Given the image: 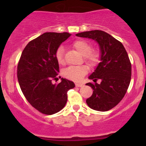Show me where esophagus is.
<instances>
[{
	"label": "esophagus",
	"mask_w": 146,
	"mask_h": 146,
	"mask_svg": "<svg viewBox=\"0 0 146 146\" xmlns=\"http://www.w3.org/2000/svg\"><path fill=\"white\" fill-rule=\"evenodd\" d=\"M76 87H79V88H80V87H82V85H83V84H82V83H76Z\"/></svg>",
	"instance_id": "1"
}]
</instances>
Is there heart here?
<instances>
[{
  "label": "heart",
  "instance_id": "obj_1",
  "mask_svg": "<svg viewBox=\"0 0 146 146\" xmlns=\"http://www.w3.org/2000/svg\"><path fill=\"white\" fill-rule=\"evenodd\" d=\"M72 46L78 53L84 56L85 61L90 64L91 66H95L99 60V54L97 51H90L91 44L88 42L82 39H78L75 41L72 44ZM64 48L60 46L56 52V59L59 64H64ZM88 72V67L87 66H70L65 69L64 75L66 78L74 81H80L82 78L87 74Z\"/></svg>",
  "mask_w": 146,
  "mask_h": 146
}]
</instances>
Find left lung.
Returning a JSON list of instances; mask_svg holds the SVG:
<instances>
[{"label": "left lung", "mask_w": 146, "mask_h": 146, "mask_svg": "<svg viewBox=\"0 0 146 146\" xmlns=\"http://www.w3.org/2000/svg\"><path fill=\"white\" fill-rule=\"evenodd\" d=\"M76 35L98 44L100 61L88 77L95 83H86L93 90L86 102L94 110L108 111L123 99L130 84L131 64L127 52L120 42L104 31H88ZM98 80H101L100 84L96 83Z\"/></svg>", "instance_id": "8db88e82"}]
</instances>
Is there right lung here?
Masks as SVG:
<instances>
[{"label": "right lung", "mask_w": 146, "mask_h": 146, "mask_svg": "<svg viewBox=\"0 0 146 146\" xmlns=\"http://www.w3.org/2000/svg\"><path fill=\"white\" fill-rule=\"evenodd\" d=\"M70 33L46 32L27 44L17 65V79L27 100L43 114H56L65 107L67 92L75 87L74 82L61 78L58 84H53L57 78L59 66L56 52Z\"/></svg>", "instance_id": "right-lung-1"}]
</instances>
